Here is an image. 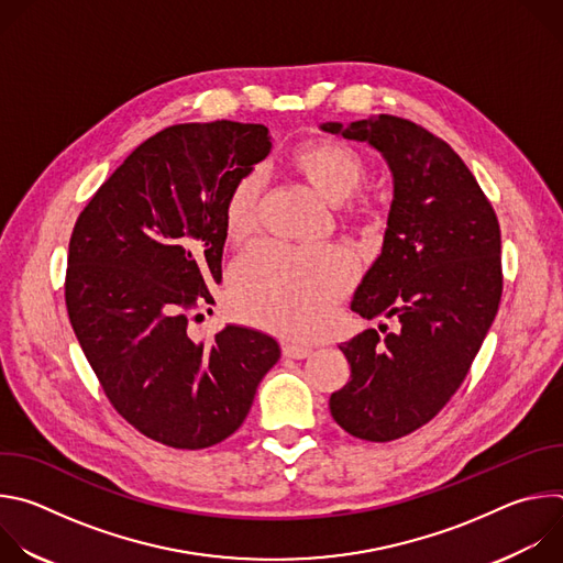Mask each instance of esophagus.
Segmentation results:
<instances>
[{
    "label": "esophagus",
    "mask_w": 563,
    "mask_h": 563,
    "mask_svg": "<svg viewBox=\"0 0 563 563\" xmlns=\"http://www.w3.org/2000/svg\"><path fill=\"white\" fill-rule=\"evenodd\" d=\"M283 354H285L287 358H307V356L311 354V350H309V347H305V345L285 343V345H283Z\"/></svg>",
    "instance_id": "1"
}]
</instances>
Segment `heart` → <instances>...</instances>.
Returning <instances> with one entry per match:
<instances>
[{"instance_id":"obj_1","label":"heart","mask_w":563,"mask_h":563,"mask_svg":"<svg viewBox=\"0 0 563 563\" xmlns=\"http://www.w3.org/2000/svg\"><path fill=\"white\" fill-rule=\"evenodd\" d=\"M289 167L330 202L347 200L367 178L363 155L347 142L318 137L300 144ZM263 183L256 174L240 178L224 202V233L233 245H247L258 233ZM369 205L354 200L350 216ZM356 278L354 256L343 247L294 250L276 243L254 247L231 269L235 311L287 339H309L325 325L332 305Z\"/></svg>"}]
</instances>
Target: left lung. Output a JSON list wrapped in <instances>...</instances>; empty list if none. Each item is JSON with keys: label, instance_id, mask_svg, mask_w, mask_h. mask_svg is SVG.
Returning a JSON list of instances; mask_svg holds the SVG:
<instances>
[{"label": "left lung", "instance_id": "left-lung-1", "mask_svg": "<svg viewBox=\"0 0 563 563\" xmlns=\"http://www.w3.org/2000/svg\"><path fill=\"white\" fill-rule=\"evenodd\" d=\"M320 129L367 142L391 172L383 250L352 311L396 318L398 330L343 343L352 376L330 396L345 432L385 443L432 421L481 350L504 289L499 220L463 159L428 129L396 115Z\"/></svg>", "mask_w": 563, "mask_h": 563}]
</instances>
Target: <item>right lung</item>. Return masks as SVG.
Instances as JSON below:
<instances>
[{"instance_id": "add662e5", "label": "right lung", "mask_w": 563, "mask_h": 563, "mask_svg": "<svg viewBox=\"0 0 563 563\" xmlns=\"http://www.w3.org/2000/svg\"><path fill=\"white\" fill-rule=\"evenodd\" d=\"M269 151L263 124H174L142 142L75 222L73 332L118 415L169 448L231 437L280 358L258 330L227 325L200 343L187 332L222 280L224 202Z\"/></svg>"}]
</instances>
